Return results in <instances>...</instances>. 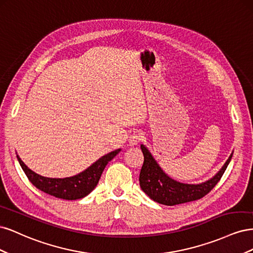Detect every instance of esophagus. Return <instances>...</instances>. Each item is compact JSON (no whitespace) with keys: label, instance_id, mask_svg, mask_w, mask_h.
<instances>
[{"label":"esophagus","instance_id":"34e87169","mask_svg":"<svg viewBox=\"0 0 253 253\" xmlns=\"http://www.w3.org/2000/svg\"><path fill=\"white\" fill-rule=\"evenodd\" d=\"M141 138H142V134H141L139 131L133 132L131 135H129V137H128V144H129V145H136V144H138L139 141L141 140Z\"/></svg>","mask_w":253,"mask_h":253}]
</instances>
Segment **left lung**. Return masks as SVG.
I'll return each mask as SVG.
<instances>
[{"label": "left lung", "mask_w": 253, "mask_h": 253, "mask_svg": "<svg viewBox=\"0 0 253 253\" xmlns=\"http://www.w3.org/2000/svg\"><path fill=\"white\" fill-rule=\"evenodd\" d=\"M143 153V165L139 175V183L143 192L151 200L166 206H174L201 200L216 186L232 158H228L224 167L213 178L200 185H188L170 178L158 166L149 150L140 145Z\"/></svg>", "instance_id": "8db88e82"}]
</instances>
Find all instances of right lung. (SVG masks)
<instances>
[{
    "label": "right lung",
    "instance_id": "1",
    "mask_svg": "<svg viewBox=\"0 0 253 253\" xmlns=\"http://www.w3.org/2000/svg\"><path fill=\"white\" fill-rule=\"evenodd\" d=\"M119 152L120 149H117L109 153V154L99 158L96 163L88 167L86 170H84L83 172L77 175L72 176V177L66 178L44 177V176H41L28 169L26 165L22 162L18 155L17 158L23 171L25 172L27 178L36 188L57 198L74 201L85 197L95 189L99 179L101 177V174L104 170L105 166L108 165L109 162H111Z\"/></svg>",
    "mask_w": 253,
    "mask_h": 253
}]
</instances>
